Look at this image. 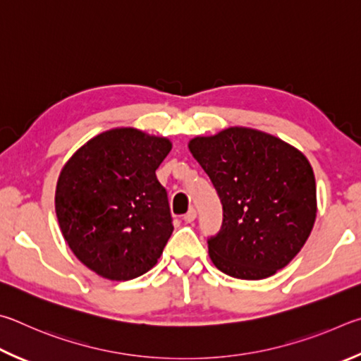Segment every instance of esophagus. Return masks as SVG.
<instances>
[{
	"label": "esophagus",
	"instance_id": "obj_1",
	"mask_svg": "<svg viewBox=\"0 0 361 361\" xmlns=\"http://www.w3.org/2000/svg\"><path fill=\"white\" fill-rule=\"evenodd\" d=\"M195 219H197V211H195L193 207H190V209H188V212H187L185 216H184V222H187V224H192Z\"/></svg>",
	"mask_w": 361,
	"mask_h": 361
}]
</instances>
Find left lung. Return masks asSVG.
Wrapping results in <instances>:
<instances>
[{
	"label": "left lung",
	"mask_w": 361,
	"mask_h": 361,
	"mask_svg": "<svg viewBox=\"0 0 361 361\" xmlns=\"http://www.w3.org/2000/svg\"><path fill=\"white\" fill-rule=\"evenodd\" d=\"M188 149L224 209L219 233L207 238L212 263L244 281L286 268L307 241L317 212L307 158L279 137L241 126L195 137Z\"/></svg>",
	"instance_id": "left-lung-1"
}]
</instances>
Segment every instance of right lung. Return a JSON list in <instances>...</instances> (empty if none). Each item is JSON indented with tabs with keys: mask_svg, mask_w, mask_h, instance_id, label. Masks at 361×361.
Segmentation results:
<instances>
[{
	"mask_svg": "<svg viewBox=\"0 0 361 361\" xmlns=\"http://www.w3.org/2000/svg\"><path fill=\"white\" fill-rule=\"evenodd\" d=\"M171 142L135 128L101 133L69 158L55 193L74 255L111 281L154 268L173 233L168 193L155 171Z\"/></svg>",
	"mask_w": 361,
	"mask_h": 361,
	"instance_id": "obj_1",
	"label": "right lung"
}]
</instances>
